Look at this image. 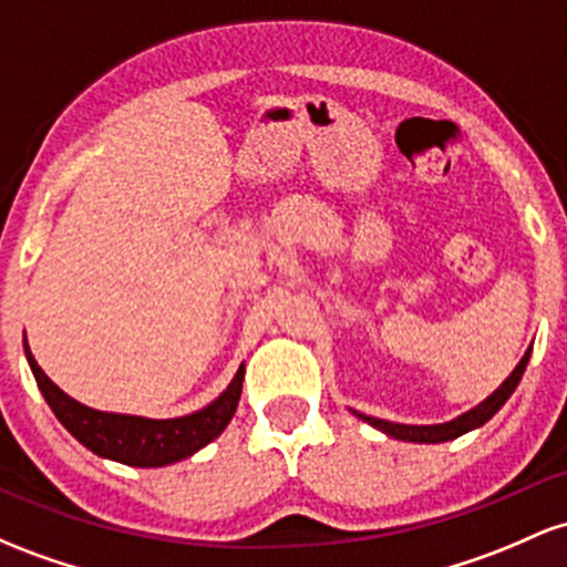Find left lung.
Here are the masks:
<instances>
[{
  "label": "left lung",
  "instance_id": "left-lung-1",
  "mask_svg": "<svg viewBox=\"0 0 567 567\" xmlns=\"http://www.w3.org/2000/svg\"><path fill=\"white\" fill-rule=\"evenodd\" d=\"M530 352H533V347L525 352V358L519 360V365H516V369L512 371V377H508L506 382H503L501 388H497L495 393L487 398V401H482L476 409H471V412L457 416V420L444 422V425H401V422L377 420V416H365V414H358V412H354V414H358L360 420L369 422V425L379 427L382 433L393 435V439H401V441H420V444H439V441H452V439H457V435H463V433L474 431V427H478V425H484V422H487L489 416H493L497 409H501L503 403L512 398L516 384H519L522 374H525L527 360H530Z\"/></svg>",
  "mask_w": 567,
  "mask_h": 567
}]
</instances>
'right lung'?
Masks as SVG:
<instances>
[{"label":"right lung","mask_w":567,"mask_h":567,"mask_svg":"<svg viewBox=\"0 0 567 567\" xmlns=\"http://www.w3.org/2000/svg\"><path fill=\"white\" fill-rule=\"evenodd\" d=\"M23 350H27L37 388L42 390L48 406L59 416L61 425L80 444L89 446L93 455L117 460L123 465H136V468H158V465L177 463V460L190 457L193 452H198L209 441L217 439L231 422L241 395V379H245V369L236 371L226 393L202 412L177 416V420H145V416L104 414L83 406V403L66 395L64 390L55 388L51 379L45 377V371L37 365V360L31 358L27 344H23Z\"/></svg>","instance_id":"add662e5"}]
</instances>
